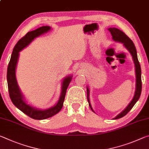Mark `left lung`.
<instances>
[{"label":"left lung","instance_id":"obj_1","mask_svg":"<svg viewBox=\"0 0 149 149\" xmlns=\"http://www.w3.org/2000/svg\"><path fill=\"white\" fill-rule=\"evenodd\" d=\"M108 30H109L111 35H112V39L114 41L122 42V43H123V45H124V47L126 48V49L129 50L130 54H132V58L133 60V62H134L135 67L136 87H135L134 97H133L132 100L130 102V104H128L127 107H126L122 112L120 113L119 114L116 116L114 118V120H116V119H119V118H122L127 114V113L132 110V108L133 107V106L135 105V103L137 102L139 99L141 93V90H142L141 70V65L139 64V62L138 58H137V50H136L135 45L132 40H131L123 31H122L121 30L118 29L117 28H115V27H110V28H108ZM87 100H88V102H89V105L91 110L93 112H95L91 107V102L89 100V89L88 87H87Z\"/></svg>","mask_w":149,"mask_h":149}]
</instances>
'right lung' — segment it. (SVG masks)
I'll return each mask as SVG.
<instances>
[{"label": "right lung", "instance_id": "obj_1", "mask_svg": "<svg viewBox=\"0 0 149 149\" xmlns=\"http://www.w3.org/2000/svg\"><path fill=\"white\" fill-rule=\"evenodd\" d=\"M50 26H42L34 31L28 32L24 37L20 39L14 48L7 69V83H8L9 95L12 102L24 114L35 120L47 119L53 116L60 112L63 107L67 88L72 79V76L68 75L63 79L61 94L58 101L54 107L46 110H39L27 104L24 100L23 95L20 91L19 88L17 85L16 77V69L19 58V52L31 43L35 38L50 31Z\"/></svg>", "mask_w": 149, "mask_h": 149}]
</instances>
